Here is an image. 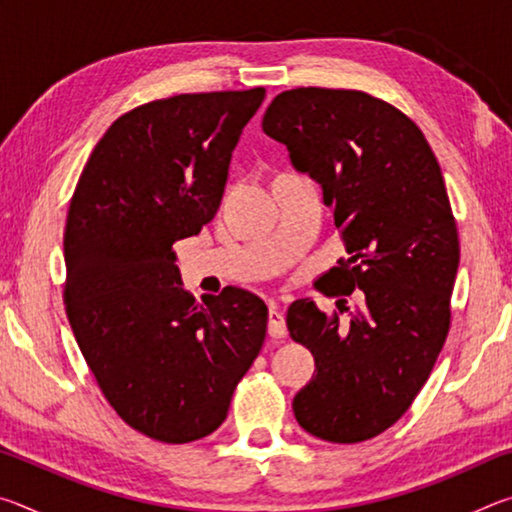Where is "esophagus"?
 Listing matches in <instances>:
<instances>
[{
	"label": "esophagus",
	"instance_id": "obj_1",
	"mask_svg": "<svg viewBox=\"0 0 512 512\" xmlns=\"http://www.w3.org/2000/svg\"><path fill=\"white\" fill-rule=\"evenodd\" d=\"M268 334H271L273 339H284V336H287V323H284L282 311L275 305L268 309Z\"/></svg>",
	"mask_w": 512,
	"mask_h": 512
}]
</instances>
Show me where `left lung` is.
Listing matches in <instances>:
<instances>
[{"label":"left lung","mask_w":512,"mask_h":512,"mask_svg":"<svg viewBox=\"0 0 512 512\" xmlns=\"http://www.w3.org/2000/svg\"><path fill=\"white\" fill-rule=\"evenodd\" d=\"M262 128L334 207L348 259L320 277V291L361 289L345 327L309 298L289 307L291 339L316 361L293 413L320 440L361 443L409 411L452 323L461 248L443 171L402 110L359 90H287ZM345 302H336L341 314Z\"/></svg>","instance_id":"8db88e82"}]
</instances>
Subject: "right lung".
<instances>
[{
  "label": "right lung",
  "instance_id": "right-lung-1",
  "mask_svg": "<svg viewBox=\"0 0 512 512\" xmlns=\"http://www.w3.org/2000/svg\"><path fill=\"white\" fill-rule=\"evenodd\" d=\"M264 88L133 108L94 146L65 225V311L101 393L128 427L183 445L221 427L266 339L239 287L196 302L173 244L214 219L232 151Z\"/></svg>",
  "mask_w": 512,
  "mask_h": 512
}]
</instances>
